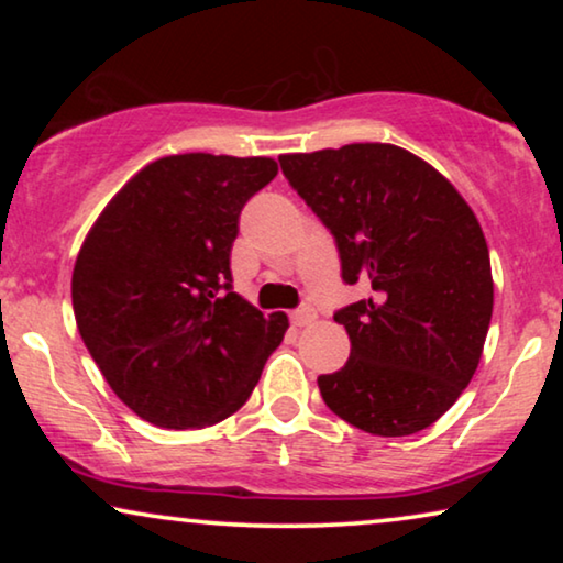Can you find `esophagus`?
Wrapping results in <instances>:
<instances>
[{"mask_svg":"<svg viewBox=\"0 0 563 563\" xmlns=\"http://www.w3.org/2000/svg\"><path fill=\"white\" fill-rule=\"evenodd\" d=\"M314 318H318V314H314L312 307H299V310L291 312V322H295L297 328L310 325V322H314Z\"/></svg>","mask_w":563,"mask_h":563,"instance_id":"34e87169","label":"esophagus"}]
</instances>
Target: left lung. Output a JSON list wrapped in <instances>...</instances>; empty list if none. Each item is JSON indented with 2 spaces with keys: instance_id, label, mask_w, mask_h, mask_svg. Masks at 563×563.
<instances>
[{
  "instance_id": "left-lung-1",
  "label": "left lung",
  "mask_w": 563,
  "mask_h": 563,
  "mask_svg": "<svg viewBox=\"0 0 563 563\" xmlns=\"http://www.w3.org/2000/svg\"><path fill=\"white\" fill-rule=\"evenodd\" d=\"M279 164L335 235L343 282L372 289L335 312L351 356L318 376L322 399L372 435L433 426L472 382L495 305L472 207L428 161L391 143L284 153Z\"/></svg>"
}]
</instances>
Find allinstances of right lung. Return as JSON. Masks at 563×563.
Masks as SVG:
<instances>
[{
	"mask_svg": "<svg viewBox=\"0 0 563 563\" xmlns=\"http://www.w3.org/2000/svg\"><path fill=\"white\" fill-rule=\"evenodd\" d=\"M274 158L181 153L141 168L84 238L71 276L81 341L114 395L158 428H207L241 410L284 341L235 295L230 249Z\"/></svg>",
	"mask_w": 563,
	"mask_h": 563,
	"instance_id": "1",
	"label": "right lung"
}]
</instances>
